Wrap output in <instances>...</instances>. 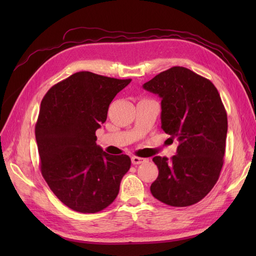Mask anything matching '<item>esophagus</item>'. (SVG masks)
I'll use <instances>...</instances> for the list:
<instances>
[{"mask_svg":"<svg viewBox=\"0 0 256 256\" xmlns=\"http://www.w3.org/2000/svg\"><path fill=\"white\" fill-rule=\"evenodd\" d=\"M131 161H132L134 164H143V162L146 161V159L145 158H141V157L134 156V157H131Z\"/></svg>","mask_w":256,"mask_h":256,"instance_id":"obj_1","label":"esophagus"}]
</instances>
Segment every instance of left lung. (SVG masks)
Here are the masks:
<instances>
[{
    "instance_id": "obj_1",
    "label": "left lung",
    "mask_w": 256,
    "mask_h": 256,
    "mask_svg": "<svg viewBox=\"0 0 256 256\" xmlns=\"http://www.w3.org/2000/svg\"><path fill=\"white\" fill-rule=\"evenodd\" d=\"M143 88L160 96L161 128L180 142L171 159L152 158L159 174L152 194L170 206H191L210 192L220 176L228 134L226 108L210 80L180 66L160 72Z\"/></svg>"
}]
</instances>
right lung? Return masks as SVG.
Segmentation results:
<instances>
[{"label": "right lung", "mask_w": 256, "mask_h": 256, "mask_svg": "<svg viewBox=\"0 0 256 256\" xmlns=\"http://www.w3.org/2000/svg\"><path fill=\"white\" fill-rule=\"evenodd\" d=\"M130 82L80 72L53 85L42 100L35 126L40 171L74 212L95 214L112 204L130 168L127 154L113 156L96 144L111 102Z\"/></svg>", "instance_id": "add662e5"}]
</instances>
